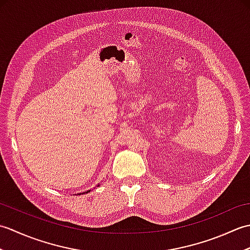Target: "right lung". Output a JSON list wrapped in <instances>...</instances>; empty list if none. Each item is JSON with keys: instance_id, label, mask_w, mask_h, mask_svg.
Segmentation results:
<instances>
[{"instance_id": "right-lung-1", "label": "right lung", "mask_w": 250, "mask_h": 250, "mask_svg": "<svg viewBox=\"0 0 250 250\" xmlns=\"http://www.w3.org/2000/svg\"><path fill=\"white\" fill-rule=\"evenodd\" d=\"M88 192H90V190H88V191H84V192H82V193H79V194H84V193H88Z\"/></svg>"}]
</instances>
